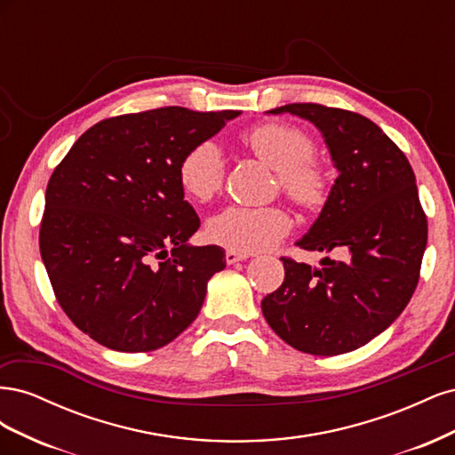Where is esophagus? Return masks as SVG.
Returning <instances> with one entry per match:
<instances>
[{"label": "esophagus", "instance_id": "esophagus-1", "mask_svg": "<svg viewBox=\"0 0 455 455\" xmlns=\"http://www.w3.org/2000/svg\"><path fill=\"white\" fill-rule=\"evenodd\" d=\"M251 254H241V252H235V251H228L226 252V261L231 266V264H237V261H243L249 258Z\"/></svg>", "mask_w": 455, "mask_h": 455}]
</instances>
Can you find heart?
Here are the masks:
<instances>
[{"label": "heart", "mask_w": 455, "mask_h": 455, "mask_svg": "<svg viewBox=\"0 0 455 455\" xmlns=\"http://www.w3.org/2000/svg\"><path fill=\"white\" fill-rule=\"evenodd\" d=\"M244 144L279 174L283 194L306 211L323 206L330 194V174L311 157L315 140L291 123L269 121L244 134ZM224 159L214 142L191 146L178 163V184L197 203L211 201L224 186ZM292 218L283 206H228L206 222V237L241 254L267 251L291 231Z\"/></svg>", "instance_id": "b5f03b06"}]
</instances>
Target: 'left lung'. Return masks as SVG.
Here are the masks:
<instances>
[{
    "label": "left lung",
    "mask_w": 455,
    "mask_h": 455,
    "mask_svg": "<svg viewBox=\"0 0 455 455\" xmlns=\"http://www.w3.org/2000/svg\"><path fill=\"white\" fill-rule=\"evenodd\" d=\"M309 119L339 176L298 246L347 254L321 269L283 256L284 281L261 299L267 324L298 351L359 349L404 311L427 246V216L403 149L374 121L341 108L296 102L269 109Z\"/></svg>",
    "instance_id": "left-lung-1"
}]
</instances>
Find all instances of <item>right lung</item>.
Returning a JSON list of instances; mask_svg holds the SVG:
<instances>
[{"mask_svg":"<svg viewBox=\"0 0 455 455\" xmlns=\"http://www.w3.org/2000/svg\"><path fill=\"white\" fill-rule=\"evenodd\" d=\"M237 116L164 106L102 119L51 174L39 252L59 306L100 346L154 351L196 321L226 252L188 244L201 222L178 163Z\"/></svg>","mask_w":455,"mask_h":455,"instance_id":"add662e5","label":"right lung"}]
</instances>
